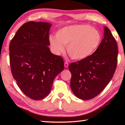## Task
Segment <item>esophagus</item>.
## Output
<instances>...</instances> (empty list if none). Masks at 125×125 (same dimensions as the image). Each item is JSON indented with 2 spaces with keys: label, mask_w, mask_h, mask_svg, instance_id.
<instances>
[{
  "label": "esophagus",
  "mask_w": 125,
  "mask_h": 125,
  "mask_svg": "<svg viewBox=\"0 0 125 125\" xmlns=\"http://www.w3.org/2000/svg\"><path fill=\"white\" fill-rule=\"evenodd\" d=\"M68 65H69V64H68V61H65L64 62V66L65 68H68Z\"/></svg>",
  "instance_id": "34e87169"
}]
</instances>
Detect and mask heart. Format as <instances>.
<instances>
[{
	"label": "heart",
	"instance_id": "b5f03b06",
	"mask_svg": "<svg viewBox=\"0 0 125 125\" xmlns=\"http://www.w3.org/2000/svg\"><path fill=\"white\" fill-rule=\"evenodd\" d=\"M101 36L97 29L89 25H76L64 27L50 36L49 41L54 53L60 54L66 47L72 59L81 60L93 54L100 45Z\"/></svg>",
	"mask_w": 125,
	"mask_h": 125
}]
</instances>
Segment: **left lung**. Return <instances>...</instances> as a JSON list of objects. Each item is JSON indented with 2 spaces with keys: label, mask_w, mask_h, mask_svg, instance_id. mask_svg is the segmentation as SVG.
Here are the masks:
<instances>
[{
  "label": "left lung",
  "mask_w": 125,
  "mask_h": 125,
  "mask_svg": "<svg viewBox=\"0 0 125 125\" xmlns=\"http://www.w3.org/2000/svg\"><path fill=\"white\" fill-rule=\"evenodd\" d=\"M104 39L92 55L69 66L71 88L83 100L98 95L112 80L117 64V42L110 31L104 27Z\"/></svg>",
  "instance_id": "obj_1"
}]
</instances>
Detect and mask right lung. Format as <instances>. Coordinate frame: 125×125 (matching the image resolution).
<instances>
[{"mask_svg":"<svg viewBox=\"0 0 125 125\" xmlns=\"http://www.w3.org/2000/svg\"><path fill=\"white\" fill-rule=\"evenodd\" d=\"M51 26L46 22H27L10 44L13 78L23 93L34 100L49 94L54 78L64 68L62 57L52 53L48 47Z\"/></svg>","mask_w":125,"mask_h":125,"instance_id":"obj_1","label":"right lung"}]
</instances>
